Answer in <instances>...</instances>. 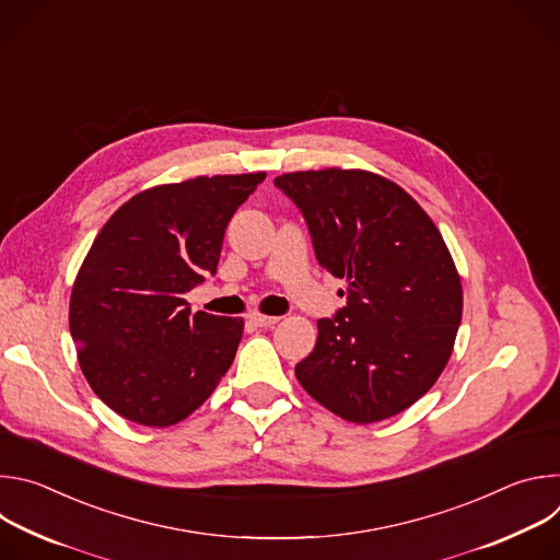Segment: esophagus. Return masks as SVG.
Listing matches in <instances>:
<instances>
[{
	"instance_id": "1",
	"label": "esophagus",
	"mask_w": 560,
	"mask_h": 560,
	"mask_svg": "<svg viewBox=\"0 0 560 560\" xmlns=\"http://www.w3.org/2000/svg\"><path fill=\"white\" fill-rule=\"evenodd\" d=\"M250 322L255 326H259V328H270V326L281 322V316H268V314H261V312H253L250 314Z\"/></svg>"
}]
</instances>
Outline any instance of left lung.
<instances>
[{"label":"left lung","mask_w":560,"mask_h":560,"mask_svg":"<svg viewBox=\"0 0 560 560\" xmlns=\"http://www.w3.org/2000/svg\"><path fill=\"white\" fill-rule=\"evenodd\" d=\"M318 264L348 283V305L316 322L294 374L352 423L408 410L445 370L463 314L454 259L428 212L394 182L359 168L285 173Z\"/></svg>","instance_id":"8db88e82"}]
</instances>
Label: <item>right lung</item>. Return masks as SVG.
I'll return each instance as SVG.
<instances>
[{
  "mask_svg": "<svg viewBox=\"0 0 560 560\" xmlns=\"http://www.w3.org/2000/svg\"><path fill=\"white\" fill-rule=\"evenodd\" d=\"M266 173L192 177L130 197L79 268L68 324L79 368L119 417L168 428L214 392L244 318L190 314L184 299L217 272L225 225Z\"/></svg>",
  "mask_w": 560,
  "mask_h": 560,
  "instance_id": "right-lung-1",
  "label": "right lung"
}]
</instances>
